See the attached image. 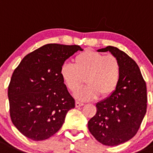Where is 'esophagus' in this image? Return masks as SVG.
<instances>
[{
	"label": "esophagus",
	"instance_id": "1",
	"mask_svg": "<svg viewBox=\"0 0 153 153\" xmlns=\"http://www.w3.org/2000/svg\"><path fill=\"white\" fill-rule=\"evenodd\" d=\"M82 105H84L83 102H79V101H76V102H75V106L76 107H80V106H82Z\"/></svg>",
	"mask_w": 153,
	"mask_h": 153
}]
</instances>
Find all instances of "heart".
I'll return each mask as SVG.
<instances>
[{
    "instance_id": "obj_1",
    "label": "heart",
    "mask_w": 153,
    "mask_h": 153,
    "mask_svg": "<svg viewBox=\"0 0 153 153\" xmlns=\"http://www.w3.org/2000/svg\"><path fill=\"white\" fill-rule=\"evenodd\" d=\"M60 75L72 92L78 90L85 78L88 85L78 90L75 96L81 100H91L100 95L107 97L116 90L121 77V65L115 56H104L88 50L74 58V64H63Z\"/></svg>"
}]
</instances>
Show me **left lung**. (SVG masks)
I'll return each instance as SVG.
<instances>
[{"mask_svg": "<svg viewBox=\"0 0 153 153\" xmlns=\"http://www.w3.org/2000/svg\"><path fill=\"white\" fill-rule=\"evenodd\" d=\"M97 51H109L116 57L121 77L116 90L97 103L88 129L100 143L113 146L131 140L139 130L146 112V85L137 64L125 52L112 46Z\"/></svg>", "mask_w": 153, "mask_h": 153, "instance_id": "8db88e82", "label": "left lung"}]
</instances>
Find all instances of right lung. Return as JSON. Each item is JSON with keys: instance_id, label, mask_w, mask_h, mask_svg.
<instances>
[{"instance_id": "add662e5", "label": "right lung", "mask_w": 153, "mask_h": 153, "mask_svg": "<svg viewBox=\"0 0 153 153\" xmlns=\"http://www.w3.org/2000/svg\"><path fill=\"white\" fill-rule=\"evenodd\" d=\"M78 45L48 44L27 54L14 70L8 87L12 122L24 136L44 140L62 126L75 100L60 75L64 62Z\"/></svg>"}]
</instances>
